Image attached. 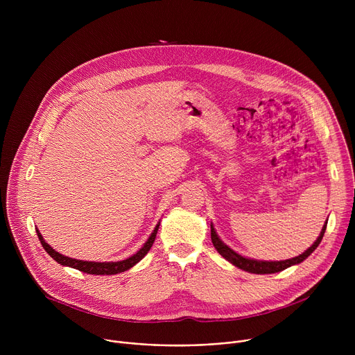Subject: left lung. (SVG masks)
<instances>
[{
	"instance_id": "8db88e82",
	"label": "left lung",
	"mask_w": 355,
	"mask_h": 355,
	"mask_svg": "<svg viewBox=\"0 0 355 355\" xmlns=\"http://www.w3.org/2000/svg\"><path fill=\"white\" fill-rule=\"evenodd\" d=\"M326 226H327V222L324 223L319 237L316 239V241L305 251L302 252V254H299L297 257H293V259H289V260H284V261H260V260H252V259H245L240 254H237L236 251H233L229 245H226L218 236L214 225L211 223V239H212V243L215 245V248L218 250L219 254L226 259L229 263H232L233 266L239 267L240 270H244L247 272H251V274H274V272H279L291 266H296L299 263H302L303 260H306L312 252L318 248V245L320 244L323 236H324V232H326Z\"/></svg>"
}]
</instances>
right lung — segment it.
<instances>
[{
	"mask_svg": "<svg viewBox=\"0 0 355 355\" xmlns=\"http://www.w3.org/2000/svg\"><path fill=\"white\" fill-rule=\"evenodd\" d=\"M159 226H160V222L157 223V226L155 227L153 233L150 234V237L147 239V241L143 244V247L136 252V254H133L132 257L126 259V260H122V261H111V263H95V261H83V260H76V259H70V257H66L63 254H60V252H58L55 248L50 247L44 239L42 237V234L39 233V230H36L37 233V237L43 245V248L46 250L47 254L52 257L53 260H56L59 264L62 266H66V267H71V268H76L78 271H83V272H87V274H92V275H114V274H119V272H123L129 268H132L135 264H137L146 254L148 252V250L151 248V245H153L155 240H156V234H157V230H159Z\"/></svg>",
	"mask_w": 355,
	"mask_h": 355,
	"instance_id": "right-lung-1",
	"label": "right lung"
}]
</instances>
